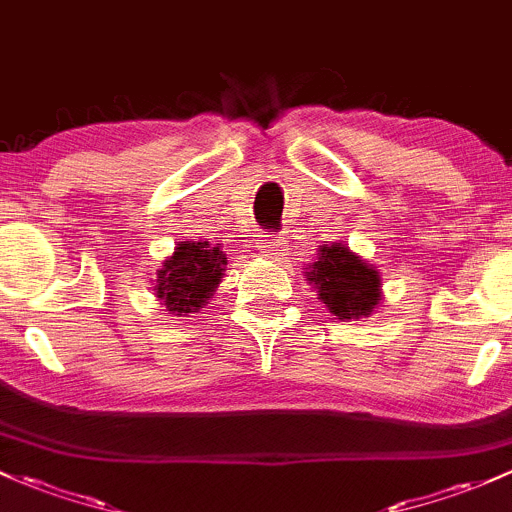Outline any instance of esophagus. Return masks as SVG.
Here are the masks:
<instances>
[{
    "mask_svg": "<svg viewBox=\"0 0 512 512\" xmlns=\"http://www.w3.org/2000/svg\"><path fill=\"white\" fill-rule=\"evenodd\" d=\"M260 250L265 252L267 257H272V260H277V257L284 255V250H287V242L284 240H262L260 242Z\"/></svg>",
    "mask_w": 512,
    "mask_h": 512,
    "instance_id": "1",
    "label": "esophagus"
}]
</instances>
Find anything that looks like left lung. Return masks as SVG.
Returning <instances> with one entry per match:
<instances>
[{
    "label": "left lung",
    "instance_id": "left-lung-1",
    "mask_svg": "<svg viewBox=\"0 0 512 512\" xmlns=\"http://www.w3.org/2000/svg\"><path fill=\"white\" fill-rule=\"evenodd\" d=\"M306 282L319 289V299L338 319H363L375 311L383 299L380 272L343 242L319 247V257L306 267Z\"/></svg>",
    "mask_w": 512,
    "mask_h": 512
}]
</instances>
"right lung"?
Masks as SVG:
<instances>
[{"label":"right lung","mask_w":512,"mask_h":512,"mask_svg":"<svg viewBox=\"0 0 512 512\" xmlns=\"http://www.w3.org/2000/svg\"><path fill=\"white\" fill-rule=\"evenodd\" d=\"M225 265L228 257L220 245H211L208 240L179 242L174 255L164 260L157 272L154 294L171 314H191L203 309L213 297L215 287L223 279Z\"/></svg>","instance_id":"1"}]
</instances>
